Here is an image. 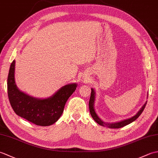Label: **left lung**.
<instances>
[{
	"mask_svg": "<svg viewBox=\"0 0 158 158\" xmlns=\"http://www.w3.org/2000/svg\"><path fill=\"white\" fill-rule=\"evenodd\" d=\"M91 89H92L91 96H90V99L89 101V108L90 114H91V115L92 117V118L94 119V120L97 123H98L99 125L102 126L109 127V128H119V127H122L126 125H128V124L131 123L133 122H135V121L140 115V114L143 113V110H144V109H145V107L147 105V101L145 102V103L144 104L143 106L140 109V110L138 112H137V113L135 115L131 117H130V118L119 121V122H112V123L106 122H105V121H103L102 119H100V117H99L98 114L96 113V111L95 110V107H94V103H95L96 95V91L94 88H91ZM147 98H148V94H147Z\"/></svg>",
	"mask_w": 158,
	"mask_h": 158,
	"instance_id": "obj_1",
	"label": "left lung"
}]
</instances>
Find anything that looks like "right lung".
Returning a JSON list of instances; mask_svg holds the SVG:
<instances>
[{
  "instance_id": "add662e5",
  "label": "right lung",
  "mask_w": 158,
  "mask_h": 158,
  "mask_svg": "<svg viewBox=\"0 0 158 158\" xmlns=\"http://www.w3.org/2000/svg\"><path fill=\"white\" fill-rule=\"evenodd\" d=\"M15 60L10 66L7 78V92L14 112L37 126H51L59 119L65 104L77 87V83H68L51 96L39 98L21 91L15 81Z\"/></svg>"
}]
</instances>
